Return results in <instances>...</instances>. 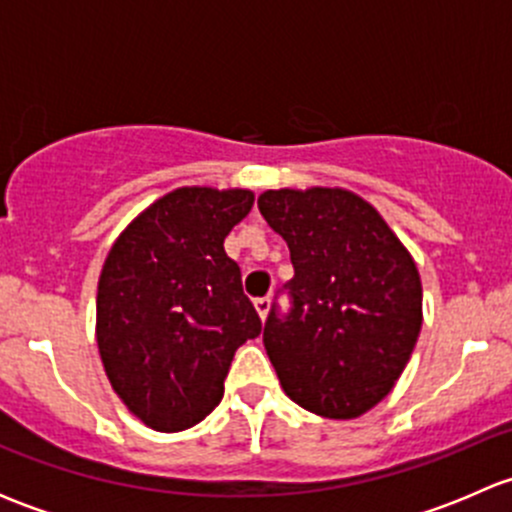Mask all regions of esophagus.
Returning a JSON list of instances; mask_svg holds the SVG:
<instances>
[{
  "label": "esophagus",
  "mask_w": 512,
  "mask_h": 512,
  "mask_svg": "<svg viewBox=\"0 0 512 512\" xmlns=\"http://www.w3.org/2000/svg\"><path fill=\"white\" fill-rule=\"evenodd\" d=\"M270 307H272L270 297H260V299H255V309H257V314H260L262 322H265L267 314H270Z\"/></svg>",
  "instance_id": "esophagus-1"
}]
</instances>
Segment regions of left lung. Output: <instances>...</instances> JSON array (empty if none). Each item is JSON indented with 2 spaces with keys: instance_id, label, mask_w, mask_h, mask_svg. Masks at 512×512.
Wrapping results in <instances>:
<instances>
[{
  "instance_id": "obj_1",
  "label": "left lung",
  "mask_w": 512,
  "mask_h": 512,
  "mask_svg": "<svg viewBox=\"0 0 512 512\" xmlns=\"http://www.w3.org/2000/svg\"><path fill=\"white\" fill-rule=\"evenodd\" d=\"M287 242L292 312L265 322L285 394L322 418L374 409L399 381L423 322L418 267L379 210L347 188H280L257 198Z\"/></svg>"
}]
</instances>
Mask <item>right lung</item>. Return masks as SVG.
I'll use <instances>...</instances> for the list:
<instances>
[{
    "instance_id": "1",
    "label": "right lung",
    "mask_w": 512,
    "mask_h": 512,
    "mask_svg": "<svg viewBox=\"0 0 512 512\" xmlns=\"http://www.w3.org/2000/svg\"><path fill=\"white\" fill-rule=\"evenodd\" d=\"M252 205L247 188L183 185L141 210L108 250L98 354L118 399L153 431L203 421L223 399L232 356L262 332L225 252Z\"/></svg>"
}]
</instances>
